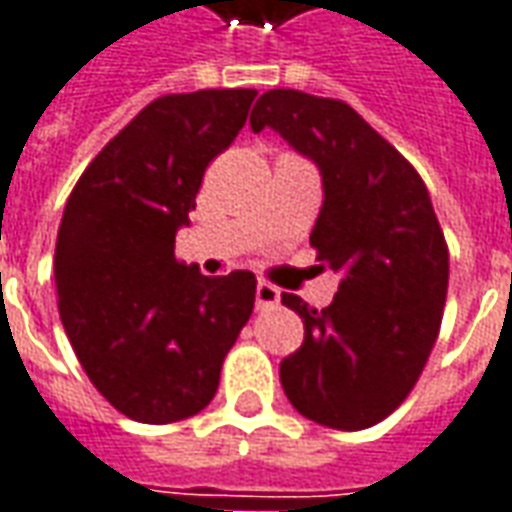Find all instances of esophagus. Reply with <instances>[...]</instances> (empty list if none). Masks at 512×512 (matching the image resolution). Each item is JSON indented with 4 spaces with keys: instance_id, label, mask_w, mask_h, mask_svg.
Returning <instances> with one entry per match:
<instances>
[{
    "instance_id": "obj_1",
    "label": "esophagus",
    "mask_w": 512,
    "mask_h": 512,
    "mask_svg": "<svg viewBox=\"0 0 512 512\" xmlns=\"http://www.w3.org/2000/svg\"><path fill=\"white\" fill-rule=\"evenodd\" d=\"M255 300H257V309H272V306L280 303V291L274 289L272 283L260 280L255 289Z\"/></svg>"
}]
</instances>
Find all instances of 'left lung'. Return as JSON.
Segmentation results:
<instances>
[{
  "instance_id": "1",
  "label": "left lung",
  "mask_w": 512,
  "mask_h": 512,
  "mask_svg": "<svg viewBox=\"0 0 512 512\" xmlns=\"http://www.w3.org/2000/svg\"><path fill=\"white\" fill-rule=\"evenodd\" d=\"M252 130L272 127L323 175L326 201L311 229L320 269L340 274L331 306H283L306 326L280 362L289 402L317 425L362 431L414 391L439 337L448 297V243L431 195L408 158L340 98L269 90Z\"/></svg>"
}]
</instances>
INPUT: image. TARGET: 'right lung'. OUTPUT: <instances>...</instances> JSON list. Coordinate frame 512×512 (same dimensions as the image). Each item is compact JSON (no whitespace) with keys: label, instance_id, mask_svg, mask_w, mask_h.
Listing matches in <instances>:
<instances>
[{"label":"right lung","instance_id":"obj_1","mask_svg":"<svg viewBox=\"0 0 512 512\" xmlns=\"http://www.w3.org/2000/svg\"><path fill=\"white\" fill-rule=\"evenodd\" d=\"M257 90L150 101L81 172L56 240L59 317L115 411L167 425L203 411L255 309V274L206 277L175 257L203 172L246 124Z\"/></svg>","mask_w":512,"mask_h":512}]
</instances>
